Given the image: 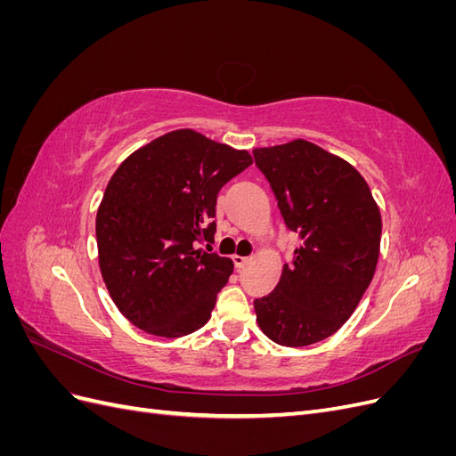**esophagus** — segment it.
Listing matches in <instances>:
<instances>
[{"mask_svg": "<svg viewBox=\"0 0 456 456\" xmlns=\"http://www.w3.org/2000/svg\"><path fill=\"white\" fill-rule=\"evenodd\" d=\"M232 260H233V266H236V268L240 270V268H243V266L247 265V262H249V256H240V255H233V256H232Z\"/></svg>", "mask_w": 456, "mask_h": 456, "instance_id": "1", "label": "esophagus"}]
</instances>
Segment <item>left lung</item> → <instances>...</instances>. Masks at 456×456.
<instances>
[{"label": "left lung", "instance_id": "obj_1", "mask_svg": "<svg viewBox=\"0 0 456 456\" xmlns=\"http://www.w3.org/2000/svg\"><path fill=\"white\" fill-rule=\"evenodd\" d=\"M285 226L302 243L280 283L255 300L256 322L281 346H308L344 325L375 275L382 220L365 178L308 141L253 150Z\"/></svg>", "mask_w": 456, "mask_h": 456}]
</instances>
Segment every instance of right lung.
<instances>
[{
    "label": "right lung",
    "mask_w": 456,
    "mask_h": 456,
    "mask_svg": "<svg viewBox=\"0 0 456 456\" xmlns=\"http://www.w3.org/2000/svg\"><path fill=\"white\" fill-rule=\"evenodd\" d=\"M253 163L178 129L136 150L110 178L96 213L99 265L119 312L156 337H184L211 317L233 272L213 243L216 196Z\"/></svg>",
    "instance_id": "right-lung-1"
}]
</instances>
